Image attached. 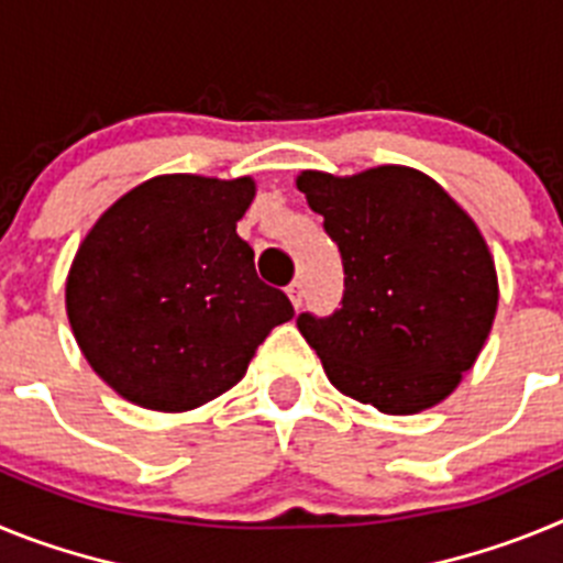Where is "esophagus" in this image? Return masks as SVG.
I'll return each instance as SVG.
<instances>
[{
  "label": "esophagus",
  "mask_w": 563,
  "mask_h": 563,
  "mask_svg": "<svg viewBox=\"0 0 563 563\" xmlns=\"http://www.w3.org/2000/svg\"><path fill=\"white\" fill-rule=\"evenodd\" d=\"M287 296H290L292 307H301V301H305V282H301V278H292L290 285H287Z\"/></svg>",
  "instance_id": "1"
}]
</instances>
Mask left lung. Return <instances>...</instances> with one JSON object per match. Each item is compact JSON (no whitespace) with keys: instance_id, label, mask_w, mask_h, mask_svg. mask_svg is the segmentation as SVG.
Returning <instances> with one entry per match:
<instances>
[{"instance_id":"left-lung-1","label":"left lung","mask_w":563,"mask_h":563,"mask_svg":"<svg viewBox=\"0 0 563 563\" xmlns=\"http://www.w3.org/2000/svg\"><path fill=\"white\" fill-rule=\"evenodd\" d=\"M296 186L343 262L341 307L296 318L332 386L383 415L445 400L479 357L499 305L479 228L440 183L406 166L301 172Z\"/></svg>"}]
</instances>
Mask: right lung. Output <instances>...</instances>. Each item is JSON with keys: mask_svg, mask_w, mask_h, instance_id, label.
<instances>
[{"mask_svg": "<svg viewBox=\"0 0 563 563\" xmlns=\"http://www.w3.org/2000/svg\"><path fill=\"white\" fill-rule=\"evenodd\" d=\"M251 177L163 174L101 213L67 276V316L89 366L152 411H188L242 380L290 298L265 285L236 222Z\"/></svg>", "mask_w": 563, "mask_h": 563, "instance_id": "obj_1", "label": "right lung"}]
</instances>
